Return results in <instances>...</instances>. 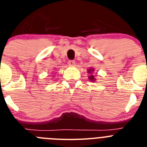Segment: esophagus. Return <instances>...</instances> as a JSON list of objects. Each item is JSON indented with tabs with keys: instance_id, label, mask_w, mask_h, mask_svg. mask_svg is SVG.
Segmentation results:
<instances>
[{
	"instance_id": "1",
	"label": "esophagus",
	"mask_w": 147,
	"mask_h": 147,
	"mask_svg": "<svg viewBox=\"0 0 147 147\" xmlns=\"http://www.w3.org/2000/svg\"><path fill=\"white\" fill-rule=\"evenodd\" d=\"M75 64H76V63H75V61H74V60H70L69 62H68V65L71 66V67L74 66Z\"/></svg>"
}]
</instances>
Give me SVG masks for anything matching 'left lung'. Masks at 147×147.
Masks as SVG:
<instances>
[{"instance_id": "left-lung-1", "label": "left lung", "mask_w": 147, "mask_h": 147, "mask_svg": "<svg viewBox=\"0 0 147 147\" xmlns=\"http://www.w3.org/2000/svg\"><path fill=\"white\" fill-rule=\"evenodd\" d=\"M88 73L89 74V76H88V79L90 80V81L91 82H95L96 81V78L94 77V68H92V67H90L89 69L88 70Z\"/></svg>"}]
</instances>
